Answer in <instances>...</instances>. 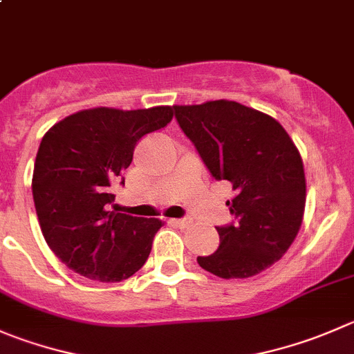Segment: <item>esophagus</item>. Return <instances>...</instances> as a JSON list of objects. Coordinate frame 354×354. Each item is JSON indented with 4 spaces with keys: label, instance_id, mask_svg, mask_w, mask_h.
I'll return each instance as SVG.
<instances>
[{
    "label": "esophagus",
    "instance_id": "obj_1",
    "mask_svg": "<svg viewBox=\"0 0 354 354\" xmlns=\"http://www.w3.org/2000/svg\"><path fill=\"white\" fill-rule=\"evenodd\" d=\"M171 223H173V225H176L178 228H188V226L192 225V219H188V218H185V219H171Z\"/></svg>",
    "mask_w": 354,
    "mask_h": 354
}]
</instances>
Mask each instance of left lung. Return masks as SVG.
I'll list each match as a JSON object with an SVG mask.
<instances>
[{"mask_svg":"<svg viewBox=\"0 0 354 354\" xmlns=\"http://www.w3.org/2000/svg\"><path fill=\"white\" fill-rule=\"evenodd\" d=\"M178 124L216 180L230 181L235 223L218 226L219 247L198 256L219 279H249L292 245L306 205L301 153L277 119L239 102L174 105Z\"/></svg>","mask_w":354,"mask_h":354,"instance_id":"8db88e82","label":"left lung"}]
</instances>
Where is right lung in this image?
Listing matches in <instances>:
<instances>
[{
	"label": "right lung",
	"instance_id": "obj_1",
	"mask_svg": "<svg viewBox=\"0 0 354 354\" xmlns=\"http://www.w3.org/2000/svg\"><path fill=\"white\" fill-rule=\"evenodd\" d=\"M174 107L79 111L41 140L32 197L44 240L72 272L121 282L142 268L160 219L111 211L112 187L129 167L140 140L171 122Z\"/></svg>",
	"mask_w": 354,
	"mask_h": 354
}]
</instances>
